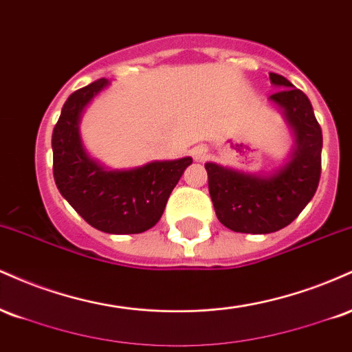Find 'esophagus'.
Returning <instances> with one entry per match:
<instances>
[{
  "label": "esophagus",
  "instance_id": "obj_1",
  "mask_svg": "<svg viewBox=\"0 0 352 352\" xmlns=\"http://www.w3.org/2000/svg\"><path fill=\"white\" fill-rule=\"evenodd\" d=\"M192 153H193V159L199 160V162H201V160L207 159V155H208V147H207V145H199V147L193 148Z\"/></svg>",
  "mask_w": 352,
  "mask_h": 352
}]
</instances>
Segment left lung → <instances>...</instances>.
<instances>
[{
    "instance_id": "8db88e82",
    "label": "left lung",
    "mask_w": 352,
    "mask_h": 352,
    "mask_svg": "<svg viewBox=\"0 0 352 352\" xmlns=\"http://www.w3.org/2000/svg\"><path fill=\"white\" fill-rule=\"evenodd\" d=\"M270 80L280 89L270 100L294 137L286 162L258 173L205 164L217 218L238 233L265 235L288 227L314 197L321 177L322 134L309 99L280 74L270 72Z\"/></svg>"
}]
</instances>
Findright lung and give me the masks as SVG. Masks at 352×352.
Wrapping results in <instances>:
<instances>
[{
    "label": "right lung",
    "mask_w": 352,
    "mask_h": 352,
    "mask_svg": "<svg viewBox=\"0 0 352 352\" xmlns=\"http://www.w3.org/2000/svg\"><path fill=\"white\" fill-rule=\"evenodd\" d=\"M107 86V79H99L72 92L64 102L52 131V172L60 195L91 227L112 235H134L160 220L192 157L153 160L122 170L92 159L80 139V116Z\"/></svg>",
    "instance_id": "add662e5"
}]
</instances>
